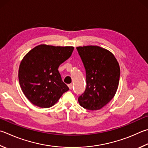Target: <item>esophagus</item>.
I'll list each match as a JSON object with an SVG mask.
<instances>
[{
	"label": "esophagus",
	"instance_id": "esophagus-1",
	"mask_svg": "<svg viewBox=\"0 0 148 148\" xmlns=\"http://www.w3.org/2000/svg\"><path fill=\"white\" fill-rule=\"evenodd\" d=\"M68 87H69L70 90H72V87H73V85H72V84H69L68 85Z\"/></svg>",
	"mask_w": 148,
	"mask_h": 148
}]
</instances>
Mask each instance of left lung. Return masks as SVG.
Wrapping results in <instances>:
<instances>
[{"mask_svg":"<svg viewBox=\"0 0 148 148\" xmlns=\"http://www.w3.org/2000/svg\"><path fill=\"white\" fill-rule=\"evenodd\" d=\"M86 71L87 87L79 96L83 108L96 111L114 98L119 87L120 70L114 56L98 46L76 47Z\"/></svg>","mask_w":148,"mask_h":148,"instance_id":"8db88e82","label":"left lung"}]
</instances>
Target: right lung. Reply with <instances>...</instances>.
<instances>
[{
    "label": "right lung",
    "instance_id": "1",
    "mask_svg": "<svg viewBox=\"0 0 148 148\" xmlns=\"http://www.w3.org/2000/svg\"><path fill=\"white\" fill-rule=\"evenodd\" d=\"M74 48L40 45L23 58L18 68V81L24 95L34 106L52 107L69 90L58 68L71 57Z\"/></svg>",
    "mask_w": 148,
    "mask_h": 148
}]
</instances>
